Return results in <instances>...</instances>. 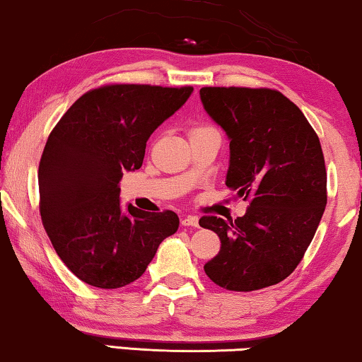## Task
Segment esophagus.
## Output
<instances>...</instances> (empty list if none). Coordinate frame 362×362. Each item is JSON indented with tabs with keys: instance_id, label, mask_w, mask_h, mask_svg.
Segmentation results:
<instances>
[{
	"instance_id": "obj_1",
	"label": "esophagus",
	"mask_w": 362,
	"mask_h": 362,
	"mask_svg": "<svg viewBox=\"0 0 362 362\" xmlns=\"http://www.w3.org/2000/svg\"><path fill=\"white\" fill-rule=\"evenodd\" d=\"M181 224L185 227H199V217H197V216H185L181 219Z\"/></svg>"
}]
</instances>
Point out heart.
Segmentation results:
<instances>
[{
  "label": "heart",
  "mask_w": 362,
  "mask_h": 362,
  "mask_svg": "<svg viewBox=\"0 0 362 362\" xmlns=\"http://www.w3.org/2000/svg\"><path fill=\"white\" fill-rule=\"evenodd\" d=\"M206 130H212V128H209V127H199V128H194V130H192V135H194V133L206 132Z\"/></svg>",
  "instance_id": "obj_1"
}]
</instances>
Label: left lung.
<instances>
[{
  "mask_svg": "<svg viewBox=\"0 0 362 362\" xmlns=\"http://www.w3.org/2000/svg\"><path fill=\"white\" fill-rule=\"evenodd\" d=\"M199 95L229 138L226 186L250 199L235 221H199L221 239L206 275L234 291L279 284L300 264L325 212L326 168L318 136L300 108L276 90L204 87Z\"/></svg>",
  "mask_w": 362,
  "mask_h": 362,
  "instance_id": "1",
  "label": "left lung"
}]
</instances>
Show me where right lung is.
Masks as SVG:
<instances>
[{"instance_id": "add662e5", "label": "right lung", "mask_w": 362, "mask_h": 362, "mask_svg": "<svg viewBox=\"0 0 362 362\" xmlns=\"http://www.w3.org/2000/svg\"><path fill=\"white\" fill-rule=\"evenodd\" d=\"M192 87L117 83L78 98L47 138L39 163L41 219L61 260L97 288H120L145 274L175 234L173 211L122 207L123 171L140 170L151 133L185 105Z\"/></svg>"}]
</instances>
